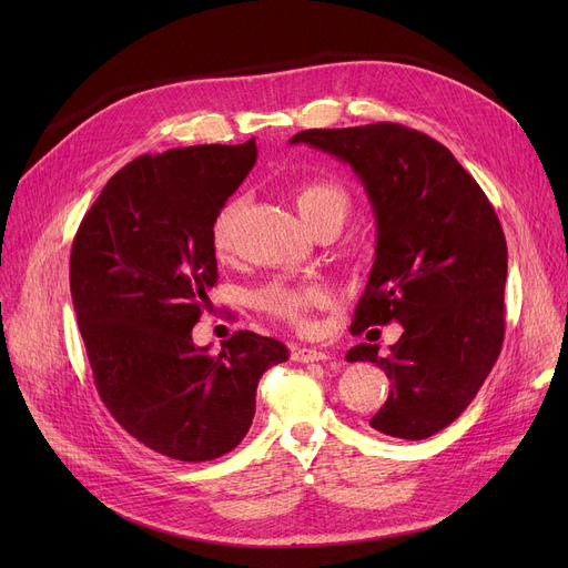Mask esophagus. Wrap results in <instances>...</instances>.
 Instances as JSON below:
<instances>
[{"label": "esophagus", "mask_w": 568, "mask_h": 568, "mask_svg": "<svg viewBox=\"0 0 568 568\" xmlns=\"http://www.w3.org/2000/svg\"><path fill=\"white\" fill-rule=\"evenodd\" d=\"M326 359H329V354H324V352L313 349V347H296V349H292V362L313 364V362H326Z\"/></svg>", "instance_id": "34e87169"}]
</instances>
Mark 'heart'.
Instances as JSON below:
<instances>
[{"label":"heart","mask_w":568,"mask_h":568,"mask_svg":"<svg viewBox=\"0 0 568 568\" xmlns=\"http://www.w3.org/2000/svg\"><path fill=\"white\" fill-rule=\"evenodd\" d=\"M292 200L296 212H300V216L313 232L329 223L341 227L349 212L347 191L341 184L332 182V179H306L300 186H294ZM236 209V200L225 202L212 221V230H209L212 248L219 257H225L232 251ZM320 302L322 292L315 285L294 283L285 278L268 281L253 294V304L262 313L294 326V329H306L311 324V311L320 306Z\"/></svg>","instance_id":"heart-1"}]
</instances>
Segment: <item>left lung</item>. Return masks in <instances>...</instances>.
<instances>
[{
	"label": "left lung",
	"mask_w": 568,
	"mask_h": 568,
	"mask_svg": "<svg viewBox=\"0 0 568 568\" xmlns=\"http://www.w3.org/2000/svg\"><path fill=\"white\" fill-rule=\"evenodd\" d=\"M352 165L377 221V248L352 334L403 324L392 354L359 343L347 362L392 379L371 419L384 435L426 439L479 394L504 341L506 239L474 176L442 142L403 124L308 129L292 135Z\"/></svg>",
	"instance_id": "1"
}]
</instances>
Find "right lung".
I'll return each mask as SVG.
<instances>
[{"instance_id": "add662e5", "label": "right lung", "mask_w": 568, "mask_h": 568, "mask_svg": "<svg viewBox=\"0 0 568 568\" xmlns=\"http://www.w3.org/2000/svg\"><path fill=\"white\" fill-rule=\"evenodd\" d=\"M257 159L244 144L144 154L119 170L71 248V296L94 384L129 435L174 460H214L253 424L257 382L287 362L281 341L236 332L193 345L216 285L212 221Z\"/></svg>"}]
</instances>
